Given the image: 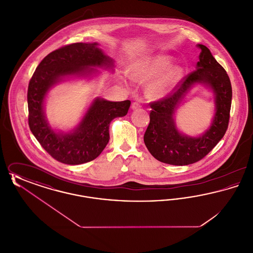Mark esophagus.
Masks as SVG:
<instances>
[{
	"label": "esophagus",
	"instance_id": "obj_1",
	"mask_svg": "<svg viewBox=\"0 0 253 253\" xmlns=\"http://www.w3.org/2000/svg\"><path fill=\"white\" fill-rule=\"evenodd\" d=\"M140 108V104L138 103V102H136V101H134V102H132V109H138Z\"/></svg>",
	"mask_w": 253,
	"mask_h": 253
}]
</instances>
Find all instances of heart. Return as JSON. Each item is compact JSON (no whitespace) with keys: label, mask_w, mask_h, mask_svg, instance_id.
Listing matches in <instances>:
<instances>
[{"label":"heart","mask_w":253,"mask_h":253,"mask_svg":"<svg viewBox=\"0 0 253 253\" xmlns=\"http://www.w3.org/2000/svg\"><path fill=\"white\" fill-rule=\"evenodd\" d=\"M170 58L168 56H157L145 60L131 71V78L135 82L142 83L161 72L148 86L147 91L153 96H161L176 84L181 77V69L178 66H169Z\"/></svg>","instance_id":"b5f03b06"}]
</instances>
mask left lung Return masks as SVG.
<instances>
[{"label": "left lung", "instance_id": "left-lung-1", "mask_svg": "<svg viewBox=\"0 0 253 253\" xmlns=\"http://www.w3.org/2000/svg\"><path fill=\"white\" fill-rule=\"evenodd\" d=\"M197 46L201 52L196 70L183 78L175 92L151 103L153 110L144 143L153 157L169 165L184 166L201 160L223 138L229 126L232 97L229 76L210 49L203 44ZM196 83L206 84L214 92L216 114L208 130L193 138L178 131L173 116L183 96Z\"/></svg>", "mask_w": 253, "mask_h": 253}]
</instances>
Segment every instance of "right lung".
<instances>
[{
  "mask_svg": "<svg viewBox=\"0 0 253 253\" xmlns=\"http://www.w3.org/2000/svg\"><path fill=\"white\" fill-rule=\"evenodd\" d=\"M98 43L77 42L57 49L40 62L27 91L28 124L37 140L61 163L79 165L98 157L108 144L110 122L127 115L131 101H109L96 97L84 119L71 132H56L44 114L49 89L68 77H90L92 67L113 68L114 61L97 47Z\"/></svg>",
  "mask_w": 253,
  "mask_h": 253,
  "instance_id": "obj_1",
  "label": "right lung"
}]
</instances>
